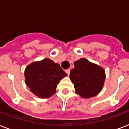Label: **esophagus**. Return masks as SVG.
Instances as JSON below:
<instances>
[{"instance_id": "obj_1", "label": "esophagus", "mask_w": 129, "mask_h": 129, "mask_svg": "<svg viewBox=\"0 0 129 129\" xmlns=\"http://www.w3.org/2000/svg\"><path fill=\"white\" fill-rule=\"evenodd\" d=\"M65 72L67 73L68 75H70V69H67V70H65Z\"/></svg>"}]
</instances>
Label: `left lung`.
<instances>
[{
    "label": "left lung",
    "mask_w": 129,
    "mask_h": 129,
    "mask_svg": "<svg viewBox=\"0 0 129 129\" xmlns=\"http://www.w3.org/2000/svg\"><path fill=\"white\" fill-rule=\"evenodd\" d=\"M70 78L74 84L77 93L84 98L97 95L102 90L105 79V72L99 66L87 59H80L74 63Z\"/></svg>",
    "instance_id": "obj_1"
}]
</instances>
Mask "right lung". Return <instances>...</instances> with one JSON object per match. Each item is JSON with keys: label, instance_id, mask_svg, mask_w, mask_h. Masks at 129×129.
I'll return each mask as SVG.
<instances>
[{"label": "right lung", "instance_id": "add662e5", "mask_svg": "<svg viewBox=\"0 0 129 129\" xmlns=\"http://www.w3.org/2000/svg\"><path fill=\"white\" fill-rule=\"evenodd\" d=\"M67 76L58 63L50 59L34 62L25 71V83L31 92L41 98H48L56 92L61 79Z\"/></svg>", "mask_w": 129, "mask_h": 129}]
</instances>
